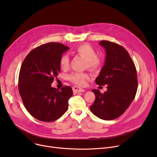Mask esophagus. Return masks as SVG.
Returning <instances> with one entry per match:
<instances>
[{
  "label": "esophagus",
  "instance_id": "34e87169",
  "mask_svg": "<svg viewBox=\"0 0 157 157\" xmlns=\"http://www.w3.org/2000/svg\"><path fill=\"white\" fill-rule=\"evenodd\" d=\"M72 90H73V92L74 94H76V93H78V92H85V90L81 88L80 87H78V86H74L72 87Z\"/></svg>",
  "mask_w": 157,
  "mask_h": 157
}]
</instances>
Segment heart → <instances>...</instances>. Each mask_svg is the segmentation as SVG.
I'll list each match as a JSON object with an SVG mask.
<instances>
[{"mask_svg":"<svg viewBox=\"0 0 157 157\" xmlns=\"http://www.w3.org/2000/svg\"><path fill=\"white\" fill-rule=\"evenodd\" d=\"M75 52L86 60L88 67L92 71L99 69L102 65V60L97 56V52L93 47L88 44H81L75 48ZM60 65L62 69H66L69 65L67 55H62L60 59ZM90 79L89 74L81 72H73L69 76V79L79 86H85L86 81Z\"/></svg>","mask_w":157,"mask_h":157,"instance_id":"b5f03b06","label":"heart"}]
</instances>
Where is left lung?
<instances>
[{"instance_id":"obj_1","label":"left lung","mask_w":157,"mask_h":157,"mask_svg":"<svg viewBox=\"0 0 157 157\" xmlns=\"http://www.w3.org/2000/svg\"><path fill=\"white\" fill-rule=\"evenodd\" d=\"M99 44L105 51V63L96 78L98 85H107V91L92 90L95 99L90 106L96 117L111 120L120 117L134 99L137 89L136 66L128 52L123 46L108 40H101Z\"/></svg>"}]
</instances>
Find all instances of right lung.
I'll use <instances>...</instances> for the list:
<instances>
[{
  "label": "right lung",
  "instance_id": "obj_1",
  "mask_svg": "<svg viewBox=\"0 0 157 157\" xmlns=\"http://www.w3.org/2000/svg\"><path fill=\"white\" fill-rule=\"evenodd\" d=\"M69 49L59 43H46L32 49L22 63L20 95L27 111L37 120L53 121L67 110L72 88L65 86L59 90L52 83L60 72V58Z\"/></svg>",
  "mask_w": 157,
  "mask_h": 157
}]
</instances>
